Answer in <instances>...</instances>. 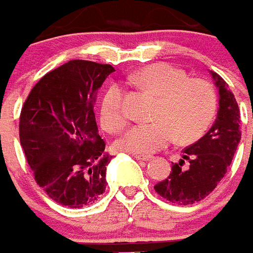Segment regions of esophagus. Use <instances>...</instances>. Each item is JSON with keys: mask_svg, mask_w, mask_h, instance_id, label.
I'll return each instance as SVG.
<instances>
[{"mask_svg": "<svg viewBox=\"0 0 253 253\" xmlns=\"http://www.w3.org/2000/svg\"><path fill=\"white\" fill-rule=\"evenodd\" d=\"M136 160L140 161H150L152 159L151 155H135Z\"/></svg>", "mask_w": 253, "mask_h": 253, "instance_id": "obj_1", "label": "esophagus"}]
</instances>
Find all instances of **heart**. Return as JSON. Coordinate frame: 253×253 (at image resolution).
Segmentation results:
<instances>
[{
	"label": "heart",
	"mask_w": 253,
	"mask_h": 253,
	"mask_svg": "<svg viewBox=\"0 0 253 253\" xmlns=\"http://www.w3.org/2000/svg\"><path fill=\"white\" fill-rule=\"evenodd\" d=\"M158 97L149 124L131 127L118 140L120 151L152 154L166 147L175 138L181 143L193 142L207 131L217 112V92L203 78H189L180 68L158 63L142 68L129 77ZM125 89L115 83L106 90L101 101L99 120L104 129L121 132L128 122L124 108Z\"/></svg>",
	"instance_id": "1"
}]
</instances>
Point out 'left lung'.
<instances>
[{
	"instance_id": "8db88e82",
	"label": "left lung",
	"mask_w": 253,
	"mask_h": 253,
	"mask_svg": "<svg viewBox=\"0 0 253 253\" xmlns=\"http://www.w3.org/2000/svg\"><path fill=\"white\" fill-rule=\"evenodd\" d=\"M219 89L217 120L208 132L183 150L179 163H172L171 172L154 186L155 192L171 203L188 206L211 194L227 172L241 140L240 108L226 81L211 70ZM185 161L188 168H183Z\"/></svg>"
}]
</instances>
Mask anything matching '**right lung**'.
Returning a JSON list of instances; mask_svg holds the SVG:
<instances>
[{
  "instance_id": "right-lung-1",
  "label": "right lung",
  "mask_w": 253,
  "mask_h": 253,
  "mask_svg": "<svg viewBox=\"0 0 253 253\" xmlns=\"http://www.w3.org/2000/svg\"><path fill=\"white\" fill-rule=\"evenodd\" d=\"M115 68L70 60L45 74L21 108L20 142L35 181L69 208L94 203L106 190L111 156L98 133L94 104Z\"/></svg>"
}]
</instances>
